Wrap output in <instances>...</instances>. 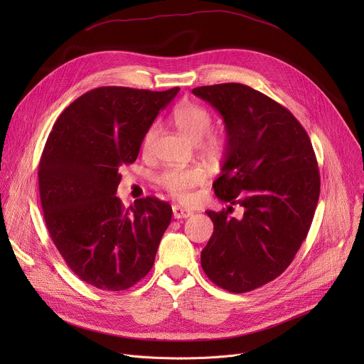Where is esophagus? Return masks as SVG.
<instances>
[{
    "label": "esophagus",
    "instance_id": "1",
    "mask_svg": "<svg viewBox=\"0 0 364 364\" xmlns=\"http://www.w3.org/2000/svg\"><path fill=\"white\" fill-rule=\"evenodd\" d=\"M172 215H174V218H177V220H181V218L192 217L193 213L188 211V209H184L180 205H174V206H172Z\"/></svg>",
    "mask_w": 364,
    "mask_h": 364
}]
</instances>
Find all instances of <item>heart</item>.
<instances>
[{
	"label": "heart",
	"mask_w": 364,
	"mask_h": 364,
	"mask_svg": "<svg viewBox=\"0 0 364 364\" xmlns=\"http://www.w3.org/2000/svg\"><path fill=\"white\" fill-rule=\"evenodd\" d=\"M172 124H174L187 139L196 141V144L208 155L220 153L224 149L225 140L220 134H211L209 129L213 127V113L206 107L193 103L183 102L177 105L171 114ZM158 128L151 125L143 137L141 149L149 151L153 141H155ZM206 180V171L199 165L192 166H171L165 168L158 176V183L166 192L178 200L188 202L193 198V190L203 184Z\"/></svg>",
	"instance_id": "obj_1"
}]
</instances>
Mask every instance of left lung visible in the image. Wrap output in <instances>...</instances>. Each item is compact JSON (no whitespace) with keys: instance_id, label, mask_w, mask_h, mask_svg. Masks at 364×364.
<instances>
[{"instance_id":"obj_1","label":"left lung","mask_w":364,"mask_h":364,"mask_svg":"<svg viewBox=\"0 0 364 364\" xmlns=\"http://www.w3.org/2000/svg\"><path fill=\"white\" fill-rule=\"evenodd\" d=\"M192 92L220 112L227 131L214 192L230 206L206 211L214 233L202 269L228 292H250L288 269L309 235L320 195L316 153L298 119L269 95L236 82ZM233 204L244 208L240 218L230 215Z\"/></svg>"}]
</instances>
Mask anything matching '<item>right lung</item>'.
<instances>
[{"instance_id":"1","label":"right lung","mask_w":364,"mask_h":364,"mask_svg":"<svg viewBox=\"0 0 364 364\" xmlns=\"http://www.w3.org/2000/svg\"><path fill=\"white\" fill-rule=\"evenodd\" d=\"M178 90L94 88L53 125L38 166L46 225L69 269L94 288L129 289L155 262L171 205L147 196L125 208L114 193L119 168L136 162L146 131Z\"/></svg>"}]
</instances>
